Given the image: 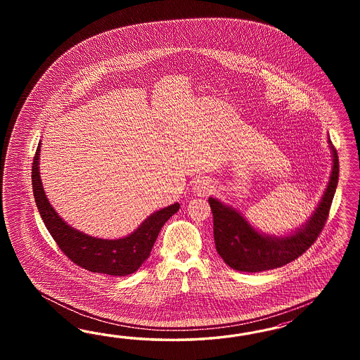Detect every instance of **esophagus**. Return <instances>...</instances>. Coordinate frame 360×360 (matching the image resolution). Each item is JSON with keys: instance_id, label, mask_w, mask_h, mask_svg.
Returning a JSON list of instances; mask_svg holds the SVG:
<instances>
[{"instance_id": "obj_1", "label": "esophagus", "mask_w": 360, "mask_h": 360, "mask_svg": "<svg viewBox=\"0 0 360 360\" xmlns=\"http://www.w3.org/2000/svg\"><path fill=\"white\" fill-rule=\"evenodd\" d=\"M211 182L208 181L207 178H198L194 185H193V190L196 195H207L208 193L211 191Z\"/></svg>"}]
</instances>
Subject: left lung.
Returning a JSON list of instances; mask_svg holds the SVG:
<instances>
[{"label":"left lung","instance_id":"8db88e82","mask_svg":"<svg viewBox=\"0 0 360 360\" xmlns=\"http://www.w3.org/2000/svg\"><path fill=\"white\" fill-rule=\"evenodd\" d=\"M333 166L326 188L316 207L305 223L281 235L262 232L252 226L236 208L210 196L208 203L214 217V239L219 256L235 271L262 272L293 262L316 241L325 226L335 188L338 185L337 150L328 137Z\"/></svg>","mask_w":360,"mask_h":360}]
</instances>
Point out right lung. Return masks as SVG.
<instances>
[{
	"instance_id": "1",
	"label": "right lung",
	"mask_w": 360,
	"mask_h": 360,
	"mask_svg": "<svg viewBox=\"0 0 360 360\" xmlns=\"http://www.w3.org/2000/svg\"><path fill=\"white\" fill-rule=\"evenodd\" d=\"M41 142L33 161V193L35 203L46 229L65 256L89 272L109 276H128L136 272L150 256L153 245L165 223L179 210V203L170 205L150 214L127 236L119 239L95 238L71 227L51 206L44 193L39 155Z\"/></svg>"
}]
</instances>
